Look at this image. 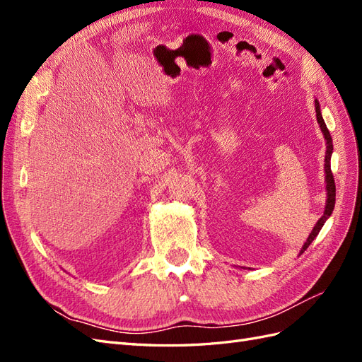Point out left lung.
<instances>
[{
  "label": "left lung",
  "mask_w": 362,
  "mask_h": 362,
  "mask_svg": "<svg viewBox=\"0 0 362 362\" xmlns=\"http://www.w3.org/2000/svg\"><path fill=\"white\" fill-rule=\"evenodd\" d=\"M315 116H317V120H319L320 128H322V133H323V136H325V139H326V145H327V146H326V157H325L327 201H326V208H325L323 216L319 218V221H317V223H315L314 229L311 231L310 237L306 238V242H305V245H303V247H302V250H300V254H303V252L306 250V247H308V246L313 243V240L317 237V234L320 233L322 226L325 225L326 218L329 217L331 213L334 211V205H335V181H334V175H332V170H331V156H332V149H334V146H332V137H331V134H329V131H327L325 120H323V117H322L319 101H315Z\"/></svg>",
  "instance_id": "1"
}]
</instances>
